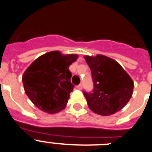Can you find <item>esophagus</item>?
Here are the masks:
<instances>
[{"label": "esophagus", "instance_id": "1", "mask_svg": "<svg viewBox=\"0 0 152 152\" xmlns=\"http://www.w3.org/2000/svg\"><path fill=\"white\" fill-rule=\"evenodd\" d=\"M77 89H79V90H81V89H82V84H78V85L77 86Z\"/></svg>", "mask_w": 152, "mask_h": 152}]
</instances>
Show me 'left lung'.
I'll return each instance as SVG.
<instances>
[{"label": "left lung", "instance_id": "left-lung-1", "mask_svg": "<svg viewBox=\"0 0 152 152\" xmlns=\"http://www.w3.org/2000/svg\"><path fill=\"white\" fill-rule=\"evenodd\" d=\"M84 59L94 81L93 93L84 91L89 108L106 116L122 110L132 96V79L117 61L107 56H85Z\"/></svg>", "mask_w": 152, "mask_h": 152}]
</instances>
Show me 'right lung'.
<instances>
[{
  "instance_id": "right-lung-1",
  "label": "right lung",
  "mask_w": 152,
  "mask_h": 152,
  "mask_svg": "<svg viewBox=\"0 0 152 152\" xmlns=\"http://www.w3.org/2000/svg\"><path fill=\"white\" fill-rule=\"evenodd\" d=\"M77 58L76 54L52 51L39 56L26 68L22 77L24 90L36 107L50 114L65 108L74 88L68 68Z\"/></svg>"
}]
</instances>
